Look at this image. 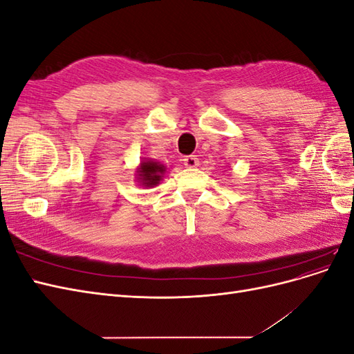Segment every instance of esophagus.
<instances>
[{"instance_id":"1","label":"esophagus","mask_w":354,"mask_h":354,"mask_svg":"<svg viewBox=\"0 0 354 354\" xmlns=\"http://www.w3.org/2000/svg\"><path fill=\"white\" fill-rule=\"evenodd\" d=\"M183 164L187 168H196L199 165V159L195 155H190V156H185L183 159Z\"/></svg>"}]
</instances>
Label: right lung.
I'll use <instances>...</instances> for the list:
<instances>
[{
    "label": "right lung",
    "mask_w": 354,
    "mask_h": 354,
    "mask_svg": "<svg viewBox=\"0 0 354 354\" xmlns=\"http://www.w3.org/2000/svg\"><path fill=\"white\" fill-rule=\"evenodd\" d=\"M165 173V167L156 160H142L137 168V180L145 187L158 186Z\"/></svg>",
    "instance_id": "add662e5"
}]
</instances>
